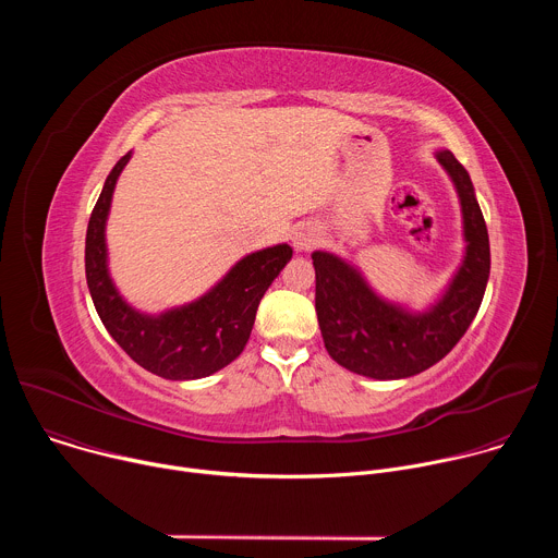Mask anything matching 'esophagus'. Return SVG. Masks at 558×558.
Masks as SVG:
<instances>
[{
    "instance_id": "esophagus-1",
    "label": "esophagus",
    "mask_w": 558,
    "mask_h": 558,
    "mask_svg": "<svg viewBox=\"0 0 558 558\" xmlns=\"http://www.w3.org/2000/svg\"><path fill=\"white\" fill-rule=\"evenodd\" d=\"M291 241H293L295 252H308L317 245V241H320V233H317V229L313 225H300V227H295Z\"/></svg>"
}]
</instances>
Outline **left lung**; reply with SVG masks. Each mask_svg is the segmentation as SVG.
Listing matches in <instances>:
<instances>
[{
    "label": "left lung",
    "instance_id": "8db88e82",
    "mask_svg": "<svg viewBox=\"0 0 558 558\" xmlns=\"http://www.w3.org/2000/svg\"><path fill=\"white\" fill-rule=\"evenodd\" d=\"M461 205L463 258L426 308L379 295L364 274L331 252H313L315 313L329 355L344 368L373 379H404L441 357L468 331L482 306L490 276L488 229L465 168L450 149L435 151Z\"/></svg>",
    "mask_w": 558,
    "mask_h": 558
}]
</instances>
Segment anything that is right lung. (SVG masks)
I'll use <instances>...</instances> for the list:
<instances>
[{
  "label": "right lung",
  "mask_w": 558,
  "mask_h": 558,
  "mask_svg": "<svg viewBox=\"0 0 558 558\" xmlns=\"http://www.w3.org/2000/svg\"><path fill=\"white\" fill-rule=\"evenodd\" d=\"M132 158L121 156L108 174L86 233V280L104 327L145 371L166 379H201L243 353L258 304L293 252L287 243L247 254L201 298L145 313L117 289L108 267L106 222L117 181Z\"/></svg>",
  "instance_id": "obj_1"
}]
</instances>
